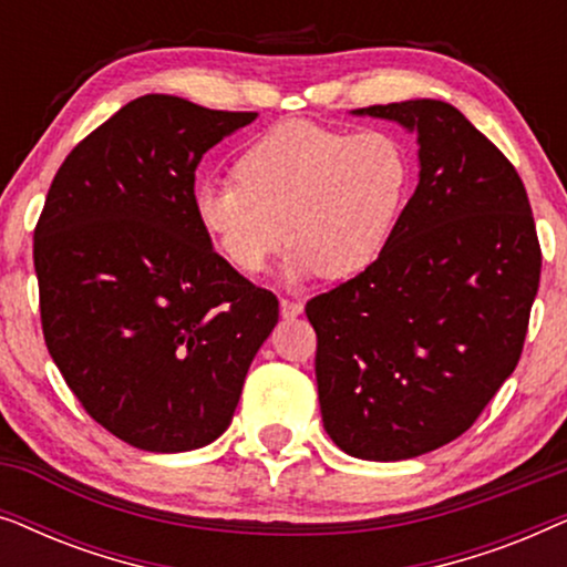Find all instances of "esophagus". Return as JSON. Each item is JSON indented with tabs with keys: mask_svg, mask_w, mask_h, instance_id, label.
I'll list each match as a JSON object with an SVG mask.
<instances>
[{
	"mask_svg": "<svg viewBox=\"0 0 567 567\" xmlns=\"http://www.w3.org/2000/svg\"><path fill=\"white\" fill-rule=\"evenodd\" d=\"M305 312V305L301 301H293V299H281V315L286 320H291V317H299Z\"/></svg>",
	"mask_w": 567,
	"mask_h": 567,
	"instance_id": "esophagus-1",
	"label": "esophagus"
}]
</instances>
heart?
<instances>
[{
  "instance_id": "obj_1",
  "label": "heart",
  "mask_w": 567,
  "mask_h": 567,
  "mask_svg": "<svg viewBox=\"0 0 567 567\" xmlns=\"http://www.w3.org/2000/svg\"><path fill=\"white\" fill-rule=\"evenodd\" d=\"M237 181L196 188V219L229 266L260 274L284 239L291 281H346L382 258L405 208L413 165L384 131L286 121L239 154Z\"/></svg>"
}]
</instances>
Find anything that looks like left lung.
I'll list each match as a JSON object with an SVG mask.
<instances>
[{"mask_svg": "<svg viewBox=\"0 0 567 567\" xmlns=\"http://www.w3.org/2000/svg\"><path fill=\"white\" fill-rule=\"evenodd\" d=\"M355 113L417 131L421 181L382 258L305 312L324 431L346 454L398 462L460 439L514 374L542 250L516 167L454 105Z\"/></svg>", "mask_w": 567, "mask_h": 567, "instance_id": "8db88e82", "label": "left lung"}]
</instances>
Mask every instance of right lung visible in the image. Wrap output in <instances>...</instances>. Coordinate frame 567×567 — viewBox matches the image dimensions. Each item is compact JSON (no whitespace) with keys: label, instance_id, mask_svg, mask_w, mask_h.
Masks as SVG:
<instances>
[{"label":"right lung","instance_id":"right-lung-1","mask_svg":"<svg viewBox=\"0 0 567 567\" xmlns=\"http://www.w3.org/2000/svg\"><path fill=\"white\" fill-rule=\"evenodd\" d=\"M258 113L173 95L123 105L69 152L33 235L49 353L92 421L144 452L219 439L278 299L196 219V167Z\"/></svg>","mask_w":567,"mask_h":567}]
</instances>
